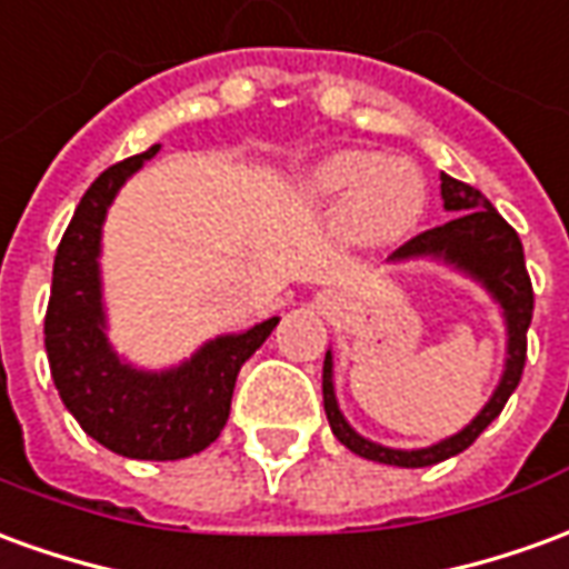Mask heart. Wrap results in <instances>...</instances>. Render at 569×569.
<instances>
[{
    "label": "heart",
    "instance_id": "obj_1",
    "mask_svg": "<svg viewBox=\"0 0 569 569\" xmlns=\"http://www.w3.org/2000/svg\"><path fill=\"white\" fill-rule=\"evenodd\" d=\"M317 202L341 201V228L360 243H391L407 237L425 212L419 172L369 150H336L317 160L301 181Z\"/></svg>",
    "mask_w": 569,
    "mask_h": 569
}]
</instances>
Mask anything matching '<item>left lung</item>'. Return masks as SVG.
<instances>
[{
	"label": "left lung",
	"mask_w": 569,
	"mask_h": 569,
	"mask_svg": "<svg viewBox=\"0 0 569 569\" xmlns=\"http://www.w3.org/2000/svg\"><path fill=\"white\" fill-rule=\"evenodd\" d=\"M440 197H443V209L452 212L450 221L412 237L409 243L397 249L391 261L431 256L452 264L456 271L468 273L471 280H478L506 313V372H502L499 388L492 391L490 403L480 409L471 425H465L459 435L447 437L435 447H425V450H391V447H381V443L360 437L345 422L339 403H336V391H332V353L326 351L323 409L329 428L348 450L381 465L425 468V465H437L456 452L468 450L483 435V428L502 412L508 397L515 395L520 376H523V363H527V329L533 320V283H530V273L523 264V246H520L518 230L492 209V202L478 188L456 181L450 174H440Z\"/></svg>",
	"instance_id": "1"
}]
</instances>
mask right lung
Masks as SVG:
<instances>
[{"label":"right lung","mask_w":569,"mask_h":569,"mask_svg":"<svg viewBox=\"0 0 569 569\" xmlns=\"http://www.w3.org/2000/svg\"><path fill=\"white\" fill-rule=\"evenodd\" d=\"M157 150L160 144L110 166L79 200L54 256L46 351L63 407L86 435L119 456L169 462L206 450L221 435L237 372L264 345L280 317L240 336L206 341L181 367L162 372H144L119 360L104 336L98 271L101 224L126 178L157 157Z\"/></svg>","instance_id":"obj_1"}]
</instances>
